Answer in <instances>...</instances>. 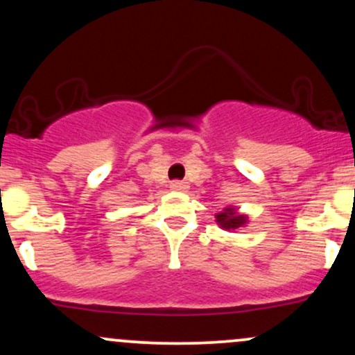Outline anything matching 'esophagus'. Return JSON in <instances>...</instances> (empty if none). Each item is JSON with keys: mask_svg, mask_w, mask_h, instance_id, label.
I'll return each instance as SVG.
<instances>
[{"mask_svg": "<svg viewBox=\"0 0 355 355\" xmlns=\"http://www.w3.org/2000/svg\"><path fill=\"white\" fill-rule=\"evenodd\" d=\"M170 189L175 190V191H187V190H189V185H187V182L173 180L172 183H170Z\"/></svg>", "mask_w": 355, "mask_h": 355, "instance_id": "esophagus-1", "label": "esophagus"}]
</instances>
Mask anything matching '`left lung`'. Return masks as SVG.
Masks as SVG:
<instances>
[{
    "instance_id": "left-lung-1",
    "label": "left lung",
    "mask_w": 355,
    "mask_h": 355,
    "mask_svg": "<svg viewBox=\"0 0 355 355\" xmlns=\"http://www.w3.org/2000/svg\"><path fill=\"white\" fill-rule=\"evenodd\" d=\"M215 218H217L218 225L225 230H235L247 223L245 215H239L237 211H235V209H232V207H227L225 210L220 211Z\"/></svg>"
}]
</instances>
